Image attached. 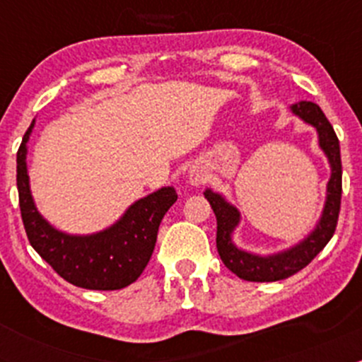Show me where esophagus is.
Returning <instances> with one entry per match:
<instances>
[{
    "label": "esophagus",
    "mask_w": 362,
    "mask_h": 362,
    "mask_svg": "<svg viewBox=\"0 0 362 362\" xmlns=\"http://www.w3.org/2000/svg\"><path fill=\"white\" fill-rule=\"evenodd\" d=\"M204 180H206V177H204V173L202 170H198V168H192V170H189V182H191V185L199 187V185L204 184Z\"/></svg>",
    "instance_id": "esophagus-1"
}]
</instances>
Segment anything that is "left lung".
I'll use <instances>...</instances> for the list:
<instances>
[{"mask_svg":"<svg viewBox=\"0 0 362 362\" xmlns=\"http://www.w3.org/2000/svg\"><path fill=\"white\" fill-rule=\"evenodd\" d=\"M289 110L293 115L299 117L303 122L317 131L319 147L327 158L331 168L322 214H320L315 228L305 238L299 240L289 249L268 255L240 249L233 240L235 229L242 221L240 210L214 189L208 187L203 192L217 217V250L222 262L236 276H240L242 280H249V282H276V280H284L298 273L327 245L337 229L339 202H341V158H339L337 133L319 105L312 103V101H298V103L291 105Z\"/></svg>","mask_w":362,"mask_h":362,"instance_id":"8db88e82","label":"left lung"}]
</instances>
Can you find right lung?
I'll use <instances>...</instances> for the list:
<instances>
[{"instance_id":"1","label":"right lung","mask_w":362,"mask_h":362,"mask_svg":"<svg viewBox=\"0 0 362 362\" xmlns=\"http://www.w3.org/2000/svg\"><path fill=\"white\" fill-rule=\"evenodd\" d=\"M35 119L17 152L21 215L31 247L54 272L82 289L117 291L136 282L151 261L164 214L177 202L171 185L136 199L108 228L90 235H69L54 228L36 208L28 175V141Z\"/></svg>"}]
</instances>
